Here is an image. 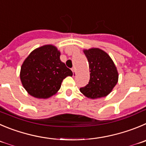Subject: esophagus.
Masks as SVG:
<instances>
[{
	"mask_svg": "<svg viewBox=\"0 0 146 146\" xmlns=\"http://www.w3.org/2000/svg\"><path fill=\"white\" fill-rule=\"evenodd\" d=\"M72 71L73 72V76H76V70L75 68H72Z\"/></svg>",
	"mask_w": 146,
	"mask_h": 146,
	"instance_id": "esophagus-1",
	"label": "esophagus"
}]
</instances>
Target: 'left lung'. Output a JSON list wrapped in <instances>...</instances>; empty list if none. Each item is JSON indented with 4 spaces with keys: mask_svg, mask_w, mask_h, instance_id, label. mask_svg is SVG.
<instances>
[{
    "mask_svg": "<svg viewBox=\"0 0 146 146\" xmlns=\"http://www.w3.org/2000/svg\"><path fill=\"white\" fill-rule=\"evenodd\" d=\"M84 52L89 65L90 80L80 92L92 99L107 96L118 82L117 67L110 55L101 49H84Z\"/></svg>",
    "mask_w": 146,
    "mask_h": 146,
    "instance_id": "8db88e82",
    "label": "left lung"
}]
</instances>
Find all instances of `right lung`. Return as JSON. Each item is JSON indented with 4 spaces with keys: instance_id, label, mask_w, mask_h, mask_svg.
I'll list each match as a JSON object with an SVG mask.
<instances>
[{
    "instance_id": "1",
    "label": "right lung",
    "mask_w": 146,
    "mask_h": 146,
    "mask_svg": "<svg viewBox=\"0 0 146 146\" xmlns=\"http://www.w3.org/2000/svg\"><path fill=\"white\" fill-rule=\"evenodd\" d=\"M60 56L55 46L45 44L34 50L24 60L20 79L29 94L37 99L51 97L59 91L62 80L73 76Z\"/></svg>"
}]
</instances>
